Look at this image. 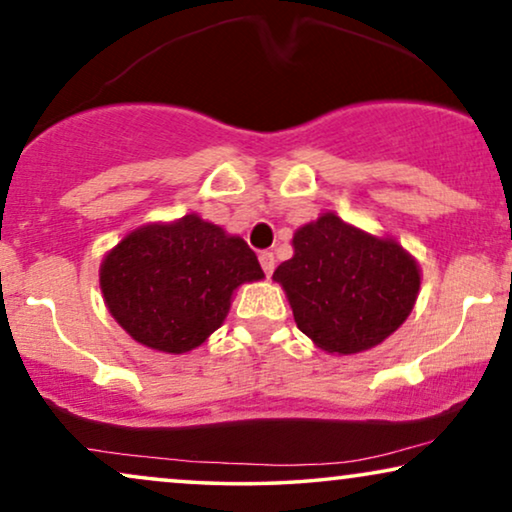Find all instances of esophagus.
Returning a JSON list of instances; mask_svg holds the SVG:
<instances>
[{"instance_id":"esophagus-1","label":"esophagus","mask_w":512,"mask_h":512,"mask_svg":"<svg viewBox=\"0 0 512 512\" xmlns=\"http://www.w3.org/2000/svg\"><path fill=\"white\" fill-rule=\"evenodd\" d=\"M260 264H262L264 274H267V276L274 274V267H276V257H274V252L262 250V252H260Z\"/></svg>"}]
</instances>
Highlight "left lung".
Masks as SVG:
<instances>
[{
  "mask_svg": "<svg viewBox=\"0 0 512 512\" xmlns=\"http://www.w3.org/2000/svg\"><path fill=\"white\" fill-rule=\"evenodd\" d=\"M295 255L278 264L297 328L326 352L380 345L411 314L418 264L397 241L375 238L328 212L297 229Z\"/></svg>",
  "mask_w": 512,
  "mask_h": 512,
  "instance_id": "8db88e82",
  "label": "left lung"
}]
</instances>
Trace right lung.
<instances>
[{"instance_id": "add662e5", "label": "right lung", "mask_w": 512, "mask_h": 512, "mask_svg": "<svg viewBox=\"0 0 512 512\" xmlns=\"http://www.w3.org/2000/svg\"><path fill=\"white\" fill-rule=\"evenodd\" d=\"M260 278L264 271L243 238L186 215L122 238L101 264V293L134 340L181 354L222 326L241 283Z\"/></svg>"}]
</instances>
